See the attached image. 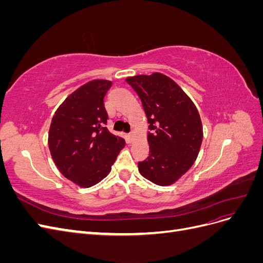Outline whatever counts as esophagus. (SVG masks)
I'll return each mask as SVG.
<instances>
[{
    "mask_svg": "<svg viewBox=\"0 0 263 263\" xmlns=\"http://www.w3.org/2000/svg\"><path fill=\"white\" fill-rule=\"evenodd\" d=\"M134 137H135L134 133H130V134H128V141H129V142H132V141L134 140Z\"/></svg>",
    "mask_w": 263,
    "mask_h": 263,
    "instance_id": "obj_1",
    "label": "esophagus"
}]
</instances>
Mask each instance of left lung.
Segmentation results:
<instances>
[{
    "label": "left lung",
    "instance_id": "8db88e82",
    "mask_svg": "<svg viewBox=\"0 0 263 263\" xmlns=\"http://www.w3.org/2000/svg\"><path fill=\"white\" fill-rule=\"evenodd\" d=\"M141 100L148 119L149 157L138 162L144 178L166 186L193 165L203 140V126L194 103L162 73L126 79Z\"/></svg>",
    "mask_w": 263,
    "mask_h": 263
}]
</instances>
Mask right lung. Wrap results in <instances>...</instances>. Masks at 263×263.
Instances as JSON below:
<instances>
[{
	"label": "right lung",
	"mask_w": 263,
	"mask_h": 263,
	"mask_svg": "<svg viewBox=\"0 0 263 263\" xmlns=\"http://www.w3.org/2000/svg\"><path fill=\"white\" fill-rule=\"evenodd\" d=\"M112 86L93 80L79 87L55 110L48 134L53 162L68 180L90 187L109 173L124 146V138L106 127L104 98Z\"/></svg>",
	"instance_id": "obj_1"
}]
</instances>
